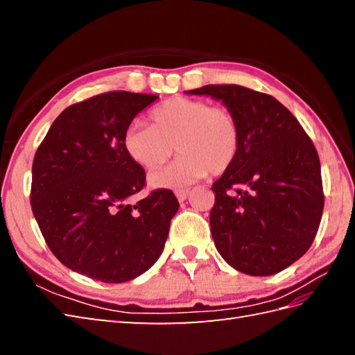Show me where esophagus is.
I'll list each match as a JSON object with an SVG mask.
<instances>
[{
    "mask_svg": "<svg viewBox=\"0 0 355 355\" xmlns=\"http://www.w3.org/2000/svg\"><path fill=\"white\" fill-rule=\"evenodd\" d=\"M189 195V189H177L175 191V197L178 198V201H184Z\"/></svg>",
    "mask_w": 355,
    "mask_h": 355,
    "instance_id": "obj_1",
    "label": "esophagus"
}]
</instances>
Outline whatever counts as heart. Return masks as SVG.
<instances>
[{
	"label": "heart",
	"instance_id": "1",
	"mask_svg": "<svg viewBox=\"0 0 355 355\" xmlns=\"http://www.w3.org/2000/svg\"><path fill=\"white\" fill-rule=\"evenodd\" d=\"M150 125L132 122L123 134L128 155L146 169L175 162L149 175L155 187H180L210 175H221L235 163L241 126L235 112L191 97H171L149 112Z\"/></svg>",
	"mask_w": 355,
	"mask_h": 355
}]
</instances>
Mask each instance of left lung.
<instances>
[{"mask_svg":"<svg viewBox=\"0 0 355 355\" xmlns=\"http://www.w3.org/2000/svg\"><path fill=\"white\" fill-rule=\"evenodd\" d=\"M187 93L223 101L241 126L236 160L212 186L218 252L245 275H276L302 258L318 235L325 202L318 150L273 96L233 84Z\"/></svg>","mask_w":355,"mask_h":355,"instance_id":"left-lung-1","label":"left lung"}]
</instances>
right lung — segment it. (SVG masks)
<instances>
[{
    "mask_svg": "<svg viewBox=\"0 0 355 355\" xmlns=\"http://www.w3.org/2000/svg\"><path fill=\"white\" fill-rule=\"evenodd\" d=\"M158 96L108 92L70 105L53 122L32 166L30 205L51 253L96 281L120 284L154 266L180 207L169 189L130 198L146 173L123 134Z\"/></svg>",
    "mask_w": 355,
    "mask_h": 355,
    "instance_id": "right-lung-1",
    "label": "right lung"
}]
</instances>
